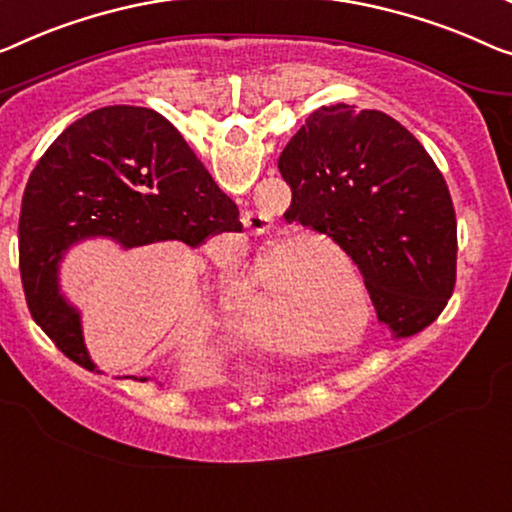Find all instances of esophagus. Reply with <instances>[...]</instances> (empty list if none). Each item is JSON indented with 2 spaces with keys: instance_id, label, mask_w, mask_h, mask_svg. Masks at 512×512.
<instances>
[{
  "instance_id": "esophagus-1",
  "label": "esophagus",
  "mask_w": 512,
  "mask_h": 512,
  "mask_svg": "<svg viewBox=\"0 0 512 512\" xmlns=\"http://www.w3.org/2000/svg\"><path fill=\"white\" fill-rule=\"evenodd\" d=\"M241 223H243V227H246L248 232L264 234V232H269V227L273 225V220H271L269 213H262V211H246V213H243V216H241Z\"/></svg>"
}]
</instances>
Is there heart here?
<instances>
[{
  "label": "heart",
  "instance_id": "1",
  "mask_svg": "<svg viewBox=\"0 0 512 512\" xmlns=\"http://www.w3.org/2000/svg\"><path fill=\"white\" fill-rule=\"evenodd\" d=\"M282 253H285V248L278 255H262L257 259L246 312L259 331L292 340L296 285L282 273V257H285ZM347 280H354L352 273H347Z\"/></svg>",
  "mask_w": 512,
  "mask_h": 512
}]
</instances>
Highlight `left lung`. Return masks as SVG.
Wrapping results in <instances>:
<instances>
[{
	"label": "left lung",
	"instance_id": "1",
	"mask_svg": "<svg viewBox=\"0 0 512 512\" xmlns=\"http://www.w3.org/2000/svg\"><path fill=\"white\" fill-rule=\"evenodd\" d=\"M278 167L292 188L285 220L354 259L379 322L407 338L441 315L455 287V209L434 160L400 121L345 103L319 108Z\"/></svg>",
	"mask_w": 512,
	"mask_h": 512
}]
</instances>
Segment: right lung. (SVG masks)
I'll return each instance as SVG.
<instances>
[{
	"label": "right lung",
	"mask_w": 512,
	"mask_h": 512,
	"mask_svg": "<svg viewBox=\"0 0 512 512\" xmlns=\"http://www.w3.org/2000/svg\"><path fill=\"white\" fill-rule=\"evenodd\" d=\"M241 230L236 204L163 114L94 110L50 144L22 195L18 250L29 312L61 354L96 368L78 310L57 285L59 259L73 243L112 236L124 248L167 239L195 248Z\"/></svg>",
	"instance_id": "right-lung-1"
}]
</instances>
